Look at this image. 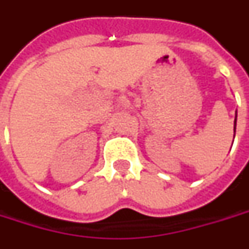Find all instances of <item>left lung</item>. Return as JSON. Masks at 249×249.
<instances>
[{"label":"left lung","mask_w":249,"mask_h":249,"mask_svg":"<svg viewBox=\"0 0 249 249\" xmlns=\"http://www.w3.org/2000/svg\"><path fill=\"white\" fill-rule=\"evenodd\" d=\"M236 121H237V111H236V118H234V126H233V131L236 133ZM233 138H234V135H233Z\"/></svg>","instance_id":"1"}]
</instances>
